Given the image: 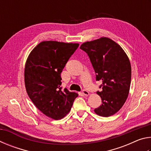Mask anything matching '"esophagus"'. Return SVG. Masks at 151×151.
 <instances>
[{
	"label": "esophagus",
	"instance_id": "1",
	"mask_svg": "<svg viewBox=\"0 0 151 151\" xmlns=\"http://www.w3.org/2000/svg\"><path fill=\"white\" fill-rule=\"evenodd\" d=\"M83 94L85 96H88V95H89V92L87 91L86 90H83Z\"/></svg>",
	"mask_w": 151,
	"mask_h": 151
}]
</instances>
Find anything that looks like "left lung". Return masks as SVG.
<instances>
[{"mask_svg":"<svg viewBox=\"0 0 151 151\" xmlns=\"http://www.w3.org/2000/svg\"><path fill=\"white\" fill-rule=\"evenodd\" d=\"M81 49L87 53L96 80L102 81L101 105L94 110L99 116L113 115L122 108L129 95L131 81V66L121 46L107 37L84 42Z\"/></svg>","mask_w":151,"mask_h":151,"instance_id":"left-lung-1","label":"left lung"}]
</instances>
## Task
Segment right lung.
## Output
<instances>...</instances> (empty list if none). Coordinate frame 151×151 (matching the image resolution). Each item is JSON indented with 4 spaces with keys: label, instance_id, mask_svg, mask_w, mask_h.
Masks as SVG:
<instances>
[{
    "label": "right lung",
    "instance_id": "right-lung-1",
    "mask_svg": "<svg viewBox=\"0 0 151 151\" xmlns=\"http://www.w3.org/2000/svg\"><path fill=\"white\" fill-rule=\"evenodd\" d=\"M78 43L42 41L33 48L24 68L27 93L37 108L55 120L63 119L70 111L78 94L60 85V73Z\"/></svg>",
    "mask_w": 151,
    "mask_h": 151
}]
</instances>
